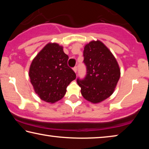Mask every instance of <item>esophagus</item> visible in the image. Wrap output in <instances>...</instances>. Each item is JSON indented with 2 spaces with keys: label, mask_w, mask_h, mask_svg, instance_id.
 I'll return each mask as SVG.
<instances>
[{
  "label": "esophagus",
  "mask_w": 149,
  "mask_h": 149,
  "mask_svg": "<svg viewBox=\"0 0 149 149\" xmlns=\"http://www.w3.org/2000/svg\"><path fill=\"white\" fill-rule=\"evenodd\" d=\"M73 70H74V71L75 72V73H77V66H75L74 68H73Z\"/></svg>",
  "instance_id": "esophagus-1"
}]
</instances>
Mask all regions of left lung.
Here are the masks:
<instances>
[{
  "mask_svg": "<svg viewBox=\"0 0 149 149\" xmlns=\"http://www.w3.org/2000/svg\"><path fill=\"white\" fill-rule=\"evenodd\" d=\"M84 63L86 75L77 79L83 97L88 101L99 103L114 92L120 77L116 60L109 49L99 41H93L85 45Z\"/></svg>",
  "mask_w": 149,
  "mask_h": 149,
  "instance_id": "left-lung-1",
  "label": "left lung"
}]
</instances>
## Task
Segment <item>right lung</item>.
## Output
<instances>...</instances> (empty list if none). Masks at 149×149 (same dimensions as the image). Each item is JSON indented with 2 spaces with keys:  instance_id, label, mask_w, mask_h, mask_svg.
Instances as JSON below:
<instances>
[{
  "instance_id": "1",
  "label": "right lung",
  "mask_w": 149,
  "mask_h": 149,
  "mask_svg": "<svg viewBox=\"0 0 149 149\" xmlns=\"http://www.w3.org/2000/svg\"><path fill=\"white\" fill-rule=\"evenodd\" d=\"M68 58L62 47L49 43L32 61L29 76L35 93L42 100L53 103L60 100L68 85L76 78L68 65Z\"/></svg>"
}]
</instances>
